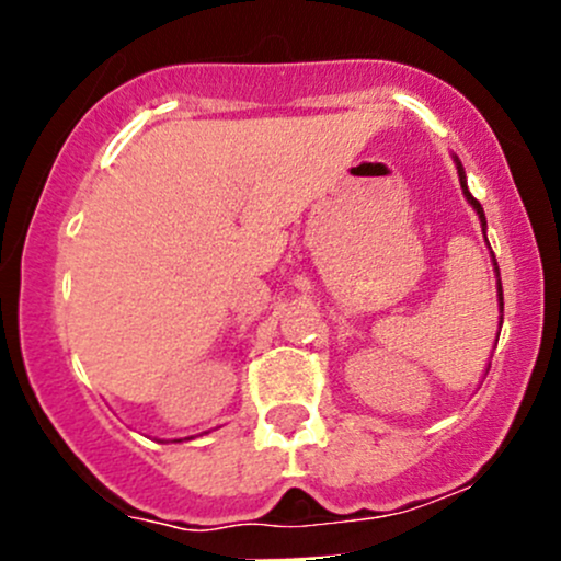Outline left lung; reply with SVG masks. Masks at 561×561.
Masks as SVG:
<instances>
[{"label":"left lung","instance_id":"1","mask_svg":"<svg viewBox=\"0 0 561 561\" xmlns=\"http://www.w3.org/2000/svg\"><path fill=\"white\" fill-rule=\"evenodd\" d=\"M456 169H459V182H461V190H465V197L469 199V203H472V208L478 210V216H480V221H482V229H485V214H482V205L478 203V199L472 197V192H469V186H467V176H465V169H461L459 160H456ZM499 300H501V308H504V293H501V282H499Z\"/></svg>","mask_w":561,"mask_h":561}]
</instances>
